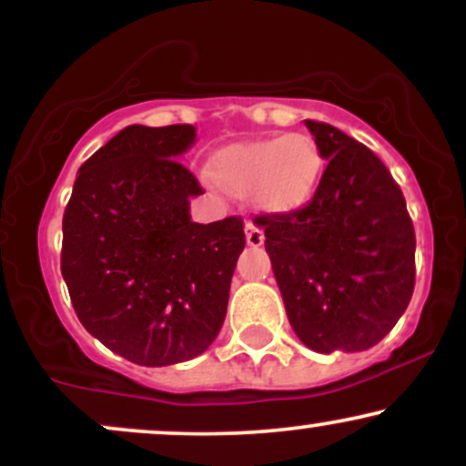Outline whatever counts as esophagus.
<instances>
[{"instance_id": "obj_1", "label": "esophagus", "mask_w": 466, "mask_h": 466, "mask_svg": "<svg viewBox=\"0 0 466 466\" xmlns=\"http://www.w3.org/2000/svg\"><path fill=\"white\" fill-rule=\"evenodd\" d=\"M245 238H248V245H251V248H260L265 243V232L254 223H248L245 226Z\"/></svg>"}]
</instances>
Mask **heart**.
Returning a JSON list of instances; mask_svg holds the SVG:
<instances>
[{
  "label": "heart",
  "instance_id": "heart-1",
  "mask_svg": "<svg viewBox=\"0 0 466 466\" xmlns=\"http://www.w3.org/2000/svg\"><path fill=\"white\" fill-rule=\"evenodd\" d=\"M322 166V153L311 136L289 133L221 148L208 173L228 195L251 192L260 210L289 212L311 199Z\"/></svg>",
  "mask_w": 466,
  "mask_h": 466
}]
</instances>
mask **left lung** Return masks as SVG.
<instances>
[{
    "instance_id": "left-lung-1",
    "label": "left lung",
    "mask_w": 466,
    "mask_h": 466,
    "mask_svg": "<svg viewBox=\"0 0 466 466\" xmlns=\"http://www.w3.org/2000/svg\"><path fill=\"white\" fill-rule=\"evenodd\" d=\"M329 159L307 206L256 217L304 346L318 352L379 344L411 300L416 237L386 164L326 122L307 120Z\"/></svg>"
}]
</instances>
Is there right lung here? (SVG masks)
Returning <instances> with one entry per match:
<instances>
[{
  "mask_svg": "<svg viewBox=\"0 0 466 466\" xmlns=\"http://www.w3.org/2000/svg\"><path fill=\"white\" fill-rule=\"evenodd\" d=\"M195 127H125L78 168L61 274L80 324L137 366L201 355L228 311L243 218L190 221L203 188L177 162Z\"/></svg>",
  "mask_w": 466,
  "mask_h": 466,
  "instance_id": "right-lung-1",
  "label": "right lung"
}]
</instances>
